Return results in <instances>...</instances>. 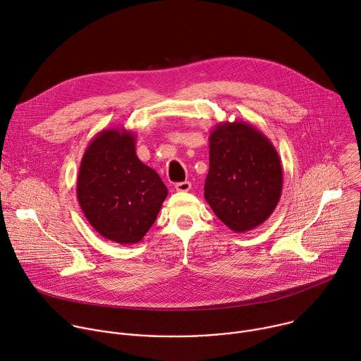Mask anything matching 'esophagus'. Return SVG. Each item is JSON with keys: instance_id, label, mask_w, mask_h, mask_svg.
<instances>
[{"instance_id": "1", "label": "esophagus", "mask_w": 361, "mask_h": 361, "mask_svg": "<svg viewBox=\"0 0 361 361\" xmlns=\"http://www.w3.org/2000/svg\"><path fill=\"white\" fill-rule=\"evenodd\" d=\"M174 187L180 192H187L191 188V183L190 181H183V183H177Z\"/></svg>"}]
</instances>
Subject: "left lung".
Wrapping results in <instances>:
<instances>
[{"label": "left lung", "mask_w": 361, "mask_h": 361, "mask_svg": "<svg viewBox=\"0 0 361 361\" xmlns=\"http://www.w3.org/2000/svg\"><path fill=\"white\" fill-rule=\"evenodd\" d=\"M210 170L204 198L233 231L262 226L283 190V167L273 142L244 121H224L210 133Z\"/></svg>", "instance_id": "1"}]
</instances>
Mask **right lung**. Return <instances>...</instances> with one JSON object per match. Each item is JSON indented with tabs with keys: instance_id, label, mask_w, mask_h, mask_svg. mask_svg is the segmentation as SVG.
Returning <instances> with one entry per match:
<instances>
[{
	"instance_id": "obj_1",
	"label": "right lung",
	"mask_w": 361,
	"mask_h": 361,
	"mask_svg": "<svg viewBox=\"0 0 361 361\" xmlns=\"http://www.w3.org/2000/svg\"><path fill=\"white\" fill-rule=\"evenodd\" d=\"M167 194L160 176L137 157L133 131L114 127L91 140L80 164L77 198L101 237L118 244L140 243Z\"/></svg>"
}]
</instances>
